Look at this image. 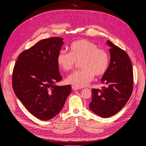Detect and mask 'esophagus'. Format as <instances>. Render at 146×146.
<instances>
[{
    "label": "esophagus",
    "mask_w": 146,
    "mask_h": 146,
    "mask_svg": "<svg viewBox=\"0 0 146 146\" xmlns=\"http://www.w3.org/2000/svg\"><path fill=\"white\" fill-rule=\"evenodd\" d=\"M72 89L73 90H77L80 89V88H77V87H76V86H72Z\"/></svg>",
    "instance_id": "esophagus-1"
}]
</instances>
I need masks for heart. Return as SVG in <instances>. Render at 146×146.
<instances>
[{"label": "heart", "instance_id": "b5f03b06", "mask_svg": "<svg viewBox=\"0 0 146 146\" xmlns=\"http://www.w3.org/2000/svg\"><path fill=\"white\" fill-rule=\"evenodd\" d=\"M56 61L64 71L72 69L76 62H80L81 69L75 71L66 78V82L77 88L87 86L96 77L107 72L110 64L108 52L99 48L95 43L86 39L74 41L70 46V53L61 50Z\"/></svg>", "mask_w": 146, "mask_h": 146}]
</instances>
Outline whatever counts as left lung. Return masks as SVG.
<instances>
[{"instance_id":"left-lung-1","label":"left lung","mask_w":146,"mask_h":146,"mask_svg":"<svg viewBox=\"0 0 146 146\" xmlns=\"http://www.w3.org/2000/svg\"><path fill=\"white\" fill-rule=\"evenodd\" d=\"M110 47L109 67L101 82L107 86L92 90L91 111L101 117L107 118L118 113L129 100L133 91V68L129 55L108 40Z\"/></svg>"}]
</instances>
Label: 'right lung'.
<instances>
[{
    "label": "right lung",
    "instance_id": "right-lung-1",
    "mask_svg": "<svg viewBox=\"0 0 146 146\" xmlns=\"http://www.w3.org/2000/svg\"><path fill=\"white\" fill-rule=\"evenodd\" d=\"M63 39H42L17 57L12 75L17 98L34 116L48 121L62 110L70 85L56 86L61 77L56 58Z\"/></svg>",
    "mask_w": 146,
    "mask_h": 146
}]
</instances>
